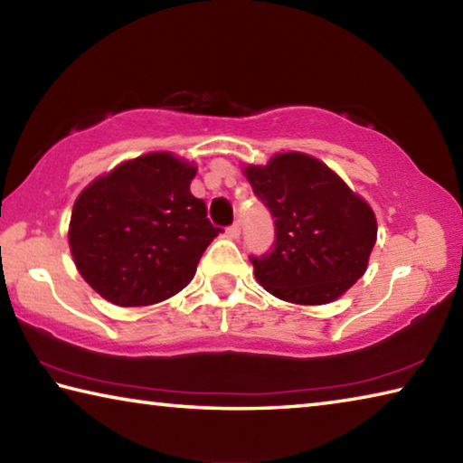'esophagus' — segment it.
<instances>
[{
	"label": "esophagus",
	"instance_id": "1",
	"mask_svg": "<svg viewBox=\"0 0 463 463\" xmlns=\"http://www.w3.org/2000/svg\"><path fill=\"white\" fill-rule=\"evenodd\" d=\"M226 237H229V239H239L241 237V226L239 224H231L229 229H226Z\"/></svg>",
	"mask_w": 463,
	"mask_h": 463
}]
</instances>
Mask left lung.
Masks as SVG:
<instances>
[{
	"label": "left lung",
	"mask_w": 463,
	"mask_h": 463,
	"mask_svg": "<svg viewBox=\"0 0 463 463\" xmlns=\"http://www.w3.org/2000/svg\"><path fill=\"white\" fill-rule=\"evenodd\" d=\"M245 175L276 218L273 249L250 257L269 294L315 307L336 300L364 276L378 237L375 214L335 171L289 151L268 165H249Z\"/></svg>",
	"instance_id": "8db88e82"
}]
</instances>
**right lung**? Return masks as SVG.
I'll list each match as a JSON object with an SVG mask.
<instances>
[{
    "label": "right lung",
    "instance_id": "obj_1",
    "mask_svg": "<svg viewBox=\"0 0 463 463\" xmlns=\"http://www.w3.org/2000/svg\"><path fill=\"white\" fill-rule=\"evenodd\" d=\"M195 167L148 153L91 182L75 200L69 247L83 279L118 307H148L190 284L221 229L190 192Z\"/></svg>",
    "mask_w": 463,
    "mask_h": 463
}]
</instances>
